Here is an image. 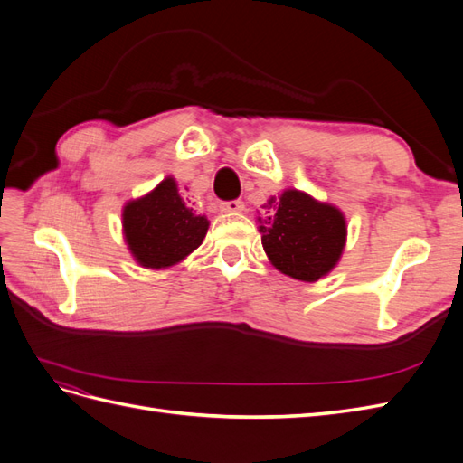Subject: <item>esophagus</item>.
<instances>
[{
  "label": "esophagus",
  "instance_id": "obj_1",
  "mask_svg": "<svg viewBox=\"0 0 463 463\" xmlns=\"http://www.w3.org/2000/svg\"><path fill=\"white\" fill-rule=\"evenodd\" d=\"M243 208H245L243 201H223L220 204V210L223 214H240Z\"/></svg>",
  "mask_w": 463,
  "mask_h": 463
}]
</instances>
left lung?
I'll return each mask as SVG.
<instances>
[{"label":"left lung","instance_id":"obj_1","mask_svg":"<svg viewBox=\"0 0 463 463\" xmlns=\"http://www.w3.org/2000/svg\"><path fill=\"white\" fill-rule=\"evenodd\" d=\"M272 213L260 233L266 255L279 272L315 282L338 262L345 243V220L338 208L322 204L296 189L269 201Z\"/></svg>","mask_w":463,"mask_h":463}]
</instances>
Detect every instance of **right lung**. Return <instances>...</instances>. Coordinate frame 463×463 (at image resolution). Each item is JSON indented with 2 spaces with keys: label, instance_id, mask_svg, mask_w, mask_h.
<instances>
[{
  "label": "right lung",
  "instance_id": "right-lung-1",
  "mask_svg": "<svg viewBox=\"0 0 463 463\" xmlns=\"http://www.w3.org/2000/svg\"><path fill=\"white\" fill-rule=\"evenodd\" d=\"M125 240L146 269H165L197 249L208 230L204 216L193 214L172 177L123 210Z\"/></svg>",
  "mask_w": 463,
  "mask_h": 463
}]
</instances>
